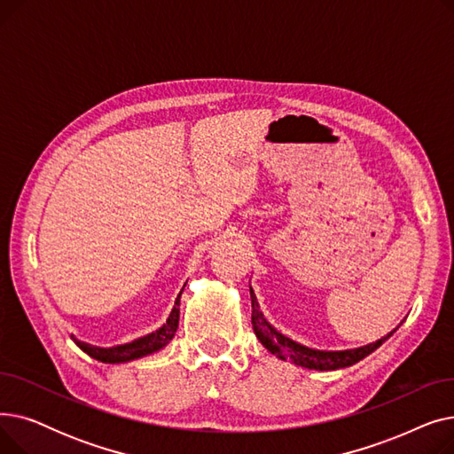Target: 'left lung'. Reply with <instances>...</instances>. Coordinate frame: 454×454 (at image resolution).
<instances>
[{"mask_svg":"<svg viewBox=\"0 0 454 454\" xmlns=\"http://www.w3.org/2000/svg\"><path fill=\"white\" fill-rule=\"evenodd\" d=\"M250 300H252V327L257 340L263 344L272 355H276L281 361H291L293 364H298L301 368L309 370H318V372H331V370H340L353 366L355 363L363 361L364 356H368L372 351H375L379 346H383L394 333L390 331L387 337L379 339L372 344L361 346V348H353V349H339V351H331V349H315L303 346L287 335H283L281 331H278L263 315L257 301V296L254 289L250 287Z\"/></svg>","mask_w":454,"mask_h":454,"instance_id":"left-lung-1","label":"left lung"}]
</instances>
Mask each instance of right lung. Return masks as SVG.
<instances>
[{"mask_svg":"<svg viewBox=\"0 0 454 454\" xmlns=\"http://www.w3.org/2000/svg\"><path fill=\"white\" fill-rule=\"evenodd\" d=\"M185 287V285H184ZM184 287L180 291V294L176 296L175 300V305L171 309L169 313V318H167V322L158 327L156 331L149 333V335L145 337H139V339H134L132 342H127V344H117V346H112V348H101V346H91L84 340H79L75 339L74 335H71V339H74V342L84 351L88 353L91 359L95 361H101V363H106V364H121V363H130V361H136V359H141V356H147L151 353H156L160 351L161 348H165L167 344H169L175 337V333L178 329V320H180V296L184 293Z\"/></svg>","mask_w":454,"mask_h":454,"instance_id":"obj_1","label":"right lung"}]
</instances>
